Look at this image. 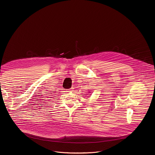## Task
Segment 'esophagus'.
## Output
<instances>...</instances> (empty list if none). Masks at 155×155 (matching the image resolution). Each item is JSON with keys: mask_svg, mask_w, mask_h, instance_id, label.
<instances>
[{"mask_svg": "<svg viewBox=\"0 0 155 155\" xmlns=\"http://www.w3.org/2000/svg\"><path fill=\"white\" fill-rule=\"evenodd\" d=\"M72 89H68V90H67V92H71V91H72Z\"/></svg>", "mask_w": 155, "mask_h": 155, "instance_id": "34e87169", "label": "esophagus"}]
</instances>
